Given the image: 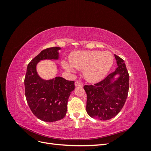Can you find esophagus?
Returning a JSON list of instances; mask_svg holds the SVG:
<instances>
[{"instance_id": "34e87169", "label": "esophagus", "mask_w": 151, "mask_h": 151, "mask_svg": "<svg viewBox=\"0 0 151 151\" xmlns=\"http://www.w3.org/2000/svg\"><path fill=\"white\" fill-rule=\"evenodd\" d=\"M75 86L76 87H83V84L79 81H76L75 82Z\"/></svg>"}]
</instances>
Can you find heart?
Masks as SVG:
<instances>
[{
    "label": "heart",
    "mask_w": 151,
    "mask_h": 151,
    "mask_svg": "<svg viewBox=\"0 0 151 151\" xmlns=\"http://www.w3.org/2000/svg\"><path fill=\"white\" fill-rule=\"evenodd\" d=\"M70 63L62 61L65 70L74 72L76 68L84 70L85 79L90 83H98L107 76L113 64V56L109 52L98 50L77 51L70 56Z\"/></svg>",
    "instance_id": "heart-1"
}]
</instances>
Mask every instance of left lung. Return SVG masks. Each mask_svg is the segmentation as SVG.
<instances>
[{"label": "left lung", "mask_w": 151, "mask_h": 151, "mask_svg": "<svg viewBox=\"0 0 151 151\" xmlns=\"http://www.w3.org/2000/svg\"><path fill=\"white\" fill-rule=\"evenodd\" d=\"M118 67L94 85L84 86L86 111L94 119L108 120L118 115L124 105L129 89V75L124 60L115 55Z\"/></svg>", "instance_id": "obj_1"}]
</instances>
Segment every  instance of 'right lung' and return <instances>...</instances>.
Segmentation results:
<instances>
[{
  "mask_svg": "<svg viewBox=\"0 0 151 151\" xmlns=\"http://www.w3.org/2000/svg\"><path fill=\"white\" fill-rule=\"evenodd\" d=\"M60 47L45 49L28 65L24 79L25 96L31 111L38 119L47 122L60 120L65 117L68 97L75 89L74 81L57 76L46 80L36 70L42 60H58ZM57 70L60 66L57 63Z\"/></svg>",
  "mask_w": 151,
  "mask_h": 151,
  "instance_id": "obj_1",
  "label": "right lung"
}]
</instances>
